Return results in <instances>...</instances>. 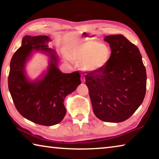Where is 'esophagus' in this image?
Instances as JSON below:
<instances>
[{
  "mask_svg": "<svg viewBox=\"0 0 159 159\" xmlns=\"http://www.w3.org/2000/svg\"><path fill=\"white\" fill-rule=\"evenodd\" d=\"M80 80H81V82L82 83H85V76H83V75H81V76H80Z\"/></svg>",
  "mask_w": 159,
  "mask_h": 159,
  "instance_id": "1",
  "label": "esophagus"
}]
</instances>
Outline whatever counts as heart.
<instances>
[{"instance_id":"obj_1","label":"heart","mask_w":159,"mask_h":159,"mask_svg":"<svg viewBox=\"0 0 159 159\" xmlns=\"http://www.w3.org/2000/svg\"><path fill=\"white\" fill-rule=\"evenodd\" d=\"M66 57L80 63L82 71L88 73L98 71L105 66L111 57V50L105 44L94 40H84L71 48Z\"/></svg>"}]
</instances>
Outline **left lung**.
Returning a JSON list of instances; mask_svg holds the SVG:
<instances>
[{
    "label": "left lung",
    "instance_id": "8db88e82",
    "mask_svg": "<svg viewBox=\"0 0 159 159\" xmlns=\"http://www.w3.org/2000/svg\"><path fill=\"white\" fill-rule=\"evenodd\" d=\"M111 48L109 62L98 71L85 75L93 112L102 121L127 120L144 100L146 69L138 48L123 35L104 37Z\"/></svg>",
    "mask_w": 159,
    "mask_h": 159
}]
</instances>
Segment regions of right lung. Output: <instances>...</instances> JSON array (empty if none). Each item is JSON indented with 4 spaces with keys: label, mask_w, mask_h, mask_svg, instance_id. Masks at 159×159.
Returning <instances> with one entry per match:
<instances>
[{
    "label": "right lung",
    "mask_w": 159,
    "mask_h": 159,
    "mask_svg": "<svg viewBox=\"0 0 159 159\" xmlns=\"http://www.w3.org/2000/svg\"><path fill=\"white\" fill-rule=\"evenodd\" d=\"M49 36H25L10 64L8 88L19 113L37 124L51 126L60 123L66 109L64 99L76 89L80 82L79 72L64 74L59 69V56L48 47ZM41 52L48 58L47 69L31 80L25 66L32 55Z\"/></svg>",
    "instance_id": "add662e5"
}]
</instances>
